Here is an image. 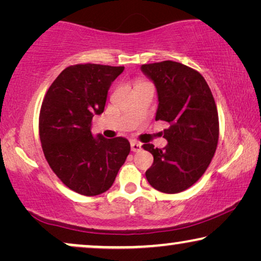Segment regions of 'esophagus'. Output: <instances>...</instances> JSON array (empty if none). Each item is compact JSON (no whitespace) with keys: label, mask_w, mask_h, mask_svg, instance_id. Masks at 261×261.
I'll use <instances>...</instances> for the list:
<instances>
[{"label":"esophagus","mask_w":261,"mask_h":261,"mask_svg":"<svg viewBox=\"0 0 261 261\" xmlns=\"http://www.w3.org/2000/svg\"><path fill=\"white\" fill-rule=\"evenodd\" d=\"M141 144H139V142H137V141H132L130 142V149H132V152H139V151H141Z\"/></svg>","instance_id":"34e87169"}]
</instances>
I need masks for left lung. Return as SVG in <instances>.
<instances>
[{"instance_id": "8db88e82", "label": "left lung", "mask_w": 261, "mask_h": 261, "mask_svg": "<svg viewBox=\"0 0 261 261\" xmlns=\"http://www.w3.org/2000/svg\"><path fill=\"white\" fill-rule=\"evenodd\" d=\"M141 71L155 85L158 109L155 121L170 124L164 130L167 145L151 152L153 164L146 171L155 190L177 194L194 185L208 169L219 141V115L213 94L203 76L183 64H145Z\"/></svg>"}]
</instances>
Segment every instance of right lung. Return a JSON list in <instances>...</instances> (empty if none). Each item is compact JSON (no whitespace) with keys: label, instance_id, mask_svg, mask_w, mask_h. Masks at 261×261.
Masks as SVG:
<instances>
[{"label":"right lung","instance_id":"obj_1","mask_svg":"<svg viewBox=\"0 0 261 261\" xmlns=\"http://www.w3.org/2000/svg\"><path fill=\"white\" fill-rule=\"evenodd\" d=\"M123 70L99 64L69 66L42 102L39 134L45 158L57 177L81 195L108 190L130 152L126 138L91 133L92 117L103 113L110 85Z\"/></svg>","mask_w":261,"mask_h":261}]
</instances>
